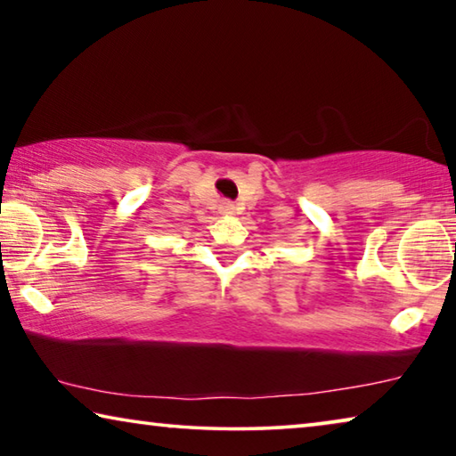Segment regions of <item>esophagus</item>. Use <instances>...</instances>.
<instances>
[{
  "label": "esophagus",
  "mask_w": 456,
  "mask_h": 456,
  "mask_svg": "<svg viewBox=\"0 0 456 456\" xmlns=\"http://www.w3.org/2000/svg\"><path fill=\"white\" fill-rule=\"evenodd\" d=\"M219 209L223 215H233L235 213V205L231 203V200H223V203L219 205Z\"/></svg>",
  "instance_id": "obj_1"
}]
</instances>
